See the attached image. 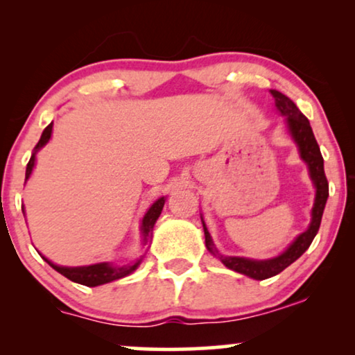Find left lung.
Masks as SVG:
<instances>
[{"label": "left lung", "mask_w": 355, "mask_h": 355, "mask_svg": "<svg viewBox=\"0 0 355 355\" xmlns=\"http://www.w3.org/2000/svg\"><path fill=\"white\" fill-rule=\"evenodd\" d=\"M270 94L273 95L275 105L278 111L283 116H286V123H288V129L291 135H293L294 142L297 144L300 158L307 163L310 178H312L313 186L317 189V196H315V203L312 208V221H310L309 230L295 237V241L286 249L283 254L275 257L270 260H250L244 259V257H225L216 250L215 244H213L210 232H208L205 223H203V232H205V245L207 249L211 252L213 255H216L218 259L223 261V265L227 266L230 270H234L237 273L249 276L254 279H266L271 276L278 275L284 268H288L291 263H294L305 250L309 249L312 244L313 237L317 236L320 230V223H322L323 210L327 205L328 198V181L324 176V168H323V157L320 152V147L315 140L313 130L310 128L309 119L300 113L297 106L288 96L281 94L278 90H270Z\"/></svg>", "instance_id": "obj_1"}]
</instances>
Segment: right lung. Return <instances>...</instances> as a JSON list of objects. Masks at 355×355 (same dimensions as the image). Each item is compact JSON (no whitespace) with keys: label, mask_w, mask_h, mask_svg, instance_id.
Masks as SVG:
<instances>
[{"label":"right lung","mask_w":355,"mask_h":355,"mask_svg":"<svg viewBox=\"0 0 355 355\" xmlns=\"http://www.w3.org/2000/svg\"><path fill=\"white\" fill-rule=\"evenodd\" d=\"M51 130H53V123L46 125L45 130H43L40 140H38L35 148H33L32 157L27 163L26 179L31 178L33 164H35V155H37L38 150H40L43 145H46L48 140H50ZM164 200H166L164 197L158 198V200L148 208L147 213H145V216L142 220V227H140V231H142V236H144V244H148L150 239H152L153 226H155V223H157L158 216L162 215V210L164 207ZM22 211H24V208H22ZM43 260H45L46 263L51 266V268H55L58 273L66 276L67 279L74 281V283L84 284V286H90V288H95V286L111 283V281H114V279L124 278V276L132 273L134 270H137L140 261H142V259H140L137 261H130V263L123 265V266H113L110 263H96V265H89V266H58V265L53 263V261L45 259V257H43Z\"/></svg>","instance_id":"right-lung-1"}]
</instances>
